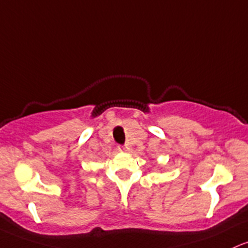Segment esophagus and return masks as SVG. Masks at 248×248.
I'll return each mask as SVG.
<instances>
[{
  "mask_svg": "<svg viewBox=\"0 0 248 248\" xmlns=\"http://www.w3.org/2000/svg\"><path fill=\"white\" fill-rule=\"evenodd\" d=\"M127 149V146H121L120 147V151H126Z\"/></svg>",
  "mask_w": 248,
  "mask_h": 248,
  "instance_id": "esophagus-1",
  "label": "esophagus"
}]
</instances>
